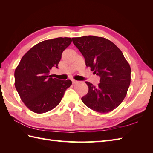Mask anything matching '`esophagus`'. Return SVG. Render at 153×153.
<instances>
[{"label": "esophagus", "mask_w": 153, "mask_h": 153, "mask_svg": "<svg viewBox=\"0 0 153 153\" xmlns=\"http://www.w3.org/2000/svg\"><path fill=\"white\" fill-rule=\"evenodd\" d=\"M77 83H78V82H77V81L72 79V84H73V85H75V84H76Z\"/></svg>", "instance_id": "obj_1"}]
</instances>
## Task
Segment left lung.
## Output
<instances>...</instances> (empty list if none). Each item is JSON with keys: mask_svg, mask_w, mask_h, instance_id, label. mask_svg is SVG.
Returning <instances> with one entry per match:
<instances>
[{"mask_svg": "<svg viewBox=\"0 0 153 153\" xmlns=\"http://www.w3.org/2000/svg\"><path fill=\"white\" fill-rule=\"evenodd\" d=\"M72 41L85 58V65L100 77L97 86L89 87L82 102L94 111L108 113L116 108L126 96L131 82V68L120 48L105 38L74 37Z\"/></svg>", "mask_w": 153, "mask_h": 153, "instance_id": "1", "label": "left lung"}]
</instances>
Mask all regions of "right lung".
Segmentation results:
<instances>
[{"instance_id": "add662e5", "label": "right lung", "mask_w": 153, "mask_h": 153, "mask_svg": "<svg viewBox=\"0 0 153 153\" xmlns=\"http://www.w3.org/2000/svg\"><path fill=\"white\" fill-rule=\"evenodd\" d=\"M71 43L70 37L45 40L25 53L16 68L15 87L25 105L42 114L54 108L61 101L71 81L51 77L50 70L58 68L62 53Z\"/></svg>"}]
</instances>
